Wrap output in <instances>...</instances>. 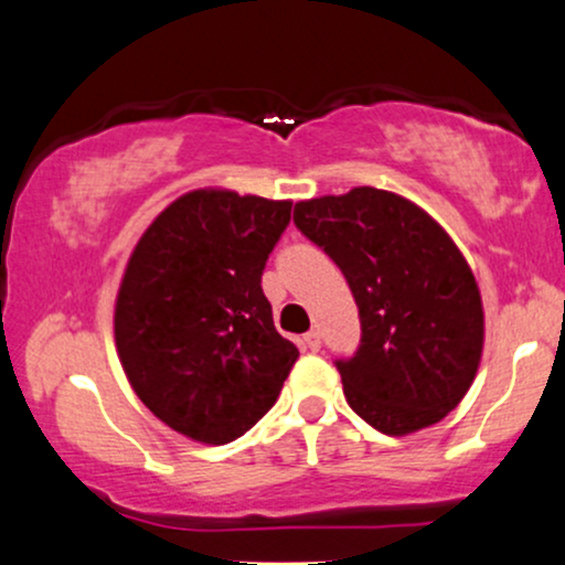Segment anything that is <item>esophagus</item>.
<instances>
[{
  "mask_svg": "<svg viewBox=\"0 0 565 565\" xmlns=\"http://www.w3.org/2000/svg\"><path fill=\"white\" fill-rule=\"evenodd\" d=\"M302 348L310 350V352L321 350V334H318V331H308V334L302 337Z\"/></svg>",
  "mask_w": 565,
  "mask_h": 565,
  "instance_id": "obj_1",
  "label": "esophagus"
}]
</instances>
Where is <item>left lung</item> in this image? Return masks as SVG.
I'll return each instance as SVG.
<instances>
[{
	"label": "left lung",
	"mask_w": 565,
	"mask_h": 565,
	"mask_svg": "<svg viewBox=\"0 0 565 565\" xmlns=\"http://www.w3.org/2000/svg\"><path fill=\"white\" fill-rule=\"evenodd\" d=\"M295 223L339 265L358 302L360 344L337 360L352 411L390 437L445 418L484 348L477 278L447 231L373 186L297 202Z\"/></svg>",
	"instance_id": "1"
}]
</instances>
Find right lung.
Instances as JSON below:
<instances>
[{
  "instance_id": "right-lung-1",
  "label": "right lung",
  "mask_w": 565,
  "mask_h": 565,
  "mask_svg": "<svg viewBox=\"0 0 565 565\" xmlns=\"http://www.w3.org/2000/svg\"><path fill=\"white\" fill-rule=\"evenodd\" d=\"M289 217V200L196 189L162 210L128 257L115 300L120 365L136 397L183 437H242L300 358L260 287Z\"/></svg>"
}]
</instances>
